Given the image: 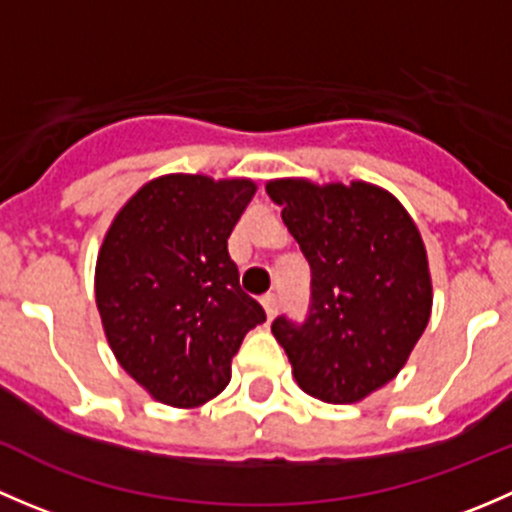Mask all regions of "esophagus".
<instances>
[{
	"label": "esophagus",
	"mask_w": 512,
	"mask_h": 512,
	"mask_svg": "<svg viewBox=\"0 0 512 512\" xmlns=\"http://www.w3.org/2000/svg\"><path fill=\"white\" fill-rule=\"evenodd\" d=\"M260 302H262V307H265L267 319L275 317L277 309H280V299H277V294H265V297H262Z\"/></svg>",
	"instance_id": "obj_1"
}]
</instances>
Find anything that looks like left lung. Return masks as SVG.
<instances>
[{
	"label": "left lung",
	"instance_id": "1",
	"mask_svg": "<svg viewBox=\"0 0 512 512\" xmlns=\"http://www.w3.org/2000/svg\"><path fill=\"white\" fill-rule=\"evenodd\" d=\"M267 195L309 262L302 322H272L299 389L354 404L389 384L431 317L426 247L399 200L369 183L272 180Z\"/></svg>",
	"mask_w": 512,
	"mask_h": 512
}]
</instances>
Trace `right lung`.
<instances>
[{"label":"right lung","instance_id":"right-lung-1","mask_svg":"<svg viewBox=\"0 0 512 512\" xmlns=\"http://www.w3.org/2000/svg\"><path fill=\"white\" fill-rule=\"evenodd\" d=\"M252 195V180L163 175L123 205L103 240L96 304L108 344L163 404L215 399L245 334L265 322L227 252Z\"/></svg>","mask_w":512,"mask_h":512}]
</instances>
